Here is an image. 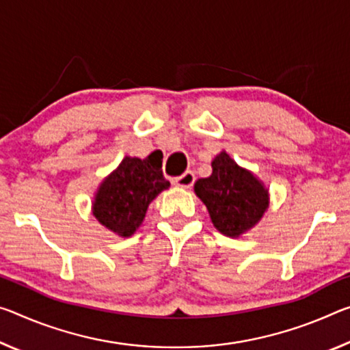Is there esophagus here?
I'll return each mask as SVG.
<instances>
[{
	"mask_svg": "<svg viewBox=\"0 0 350 350\" xmlns=\"http://www.w3.org/2000/svg\"><path fill=\"white\" fill-rule=\"evenodd\" d=\"M173 182H174V185H177V187L190 188L193 184H195V174H193L191 171H187V173H184L182 176L176 177Z\"/></svg>",
	"mask_w": 350,
	"mask_h": 350,
	"instance_id": "34e87169",
	"label": "esophagus"
}]
</instances>
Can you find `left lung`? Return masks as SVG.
<instances>
[{"label":"left lung","instance_id":"obj_1","mask_svg":"<svg viewBox=\"0 0 350 350\" xmlns=\"http://www.w3.org/2000/svg\"><path fill=\"white\" fill-rule=\"evenodd\" d=\"M195 191L216 229L227 237H238L251 229L268 207V191L226 152L216 155L212 176L199 179Z\"/></svg>","mask_w":350,"mask_h":350}]
</instances>
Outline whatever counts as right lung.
<instances>
[{"label":"right lung","mask_w":350,"mask_h":350,"mask_svg":"<svg viewBox=\"0 0 350 350\" xmlns=\"http://www.w3.org/2000/svg\"><path fill=\"white\" fill-rule=\"evenodd\" d=\"M168 187L159 160L151 155L145 160L126 157L99 187L93 215L115 234L131 237L145 218L148 205Z\"/></svg>","instance_id":"obj_1"}]
</instances>
